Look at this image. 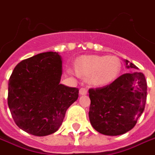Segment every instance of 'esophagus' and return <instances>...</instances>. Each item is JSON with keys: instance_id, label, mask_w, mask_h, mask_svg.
<instances>
[{"instance_id": "1", "label": "esophagus", "mask_w": 155, "mask_h": 155, "mask_svg": "<svg viewBox=\"0 0 155 155\" xmlns=\"http://www.w3.org/2000/svg\"><path fill=\"white\" fill-rule=\"evenodd\" d=\"M87 93V89L86 87H81L80 89V95H86Z\"/></svg>"}]
</instances>
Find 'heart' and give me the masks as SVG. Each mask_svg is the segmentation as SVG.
<instances>
[{
    "mask_svg": "<svg viewBox=\"0 0 155 155\" xmlns=\"http://www.w3.org/2000/svg\"><path fill=\"white\" fill-rule=\"evenodd\" d=\"M79 71L90 75V82L96 86H106L114 82L121 71V63L114 55H85L79 61Z\"/></svg>",
    "mask_w": 155,
    "mask_h": 155,
    "instance_id": "heart-1",
    "label": "heart"
}]
</instances>
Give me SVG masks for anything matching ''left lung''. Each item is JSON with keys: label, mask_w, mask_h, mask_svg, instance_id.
Listing matches in <instances>:
<instances>
[{"label": "left lung", "mask_w": 155, "mask_h": 155, "mask_svg": "<svg viewBox=\"0 0 155 155\" xmlns=\"http://www.w3.org/2000/svg\"><path fill=\"white\" fill-rule=\"evenodd\" d=\"M130 70L138 68L125 60ZM91 100L88 116L97 132L108 136L125 134L134 127L147 102V84L143 73L132 71L99 88L88 91Z\"/></svg>", "instance_id": "left-lung-1"}]
</instances>
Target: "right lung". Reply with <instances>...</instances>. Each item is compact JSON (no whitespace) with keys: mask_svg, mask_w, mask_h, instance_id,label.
<instances>
[{"mask_svg":"<svg viewBox=\"0 0 155 155\" xmlns=\"http://www.w3.org/2000/svg\"><path fill=\"white\" fill-rule=\"evenodd\" d=\"M63 60L56 52L38 54L16 66L8 80V105L16 125L35 136L59 129L79 89L60 84Z\"/></svg>","mask_w":155,"mask_h":155,"instance_id":"right-lung-1","label":"right lung"}]
</instances>
